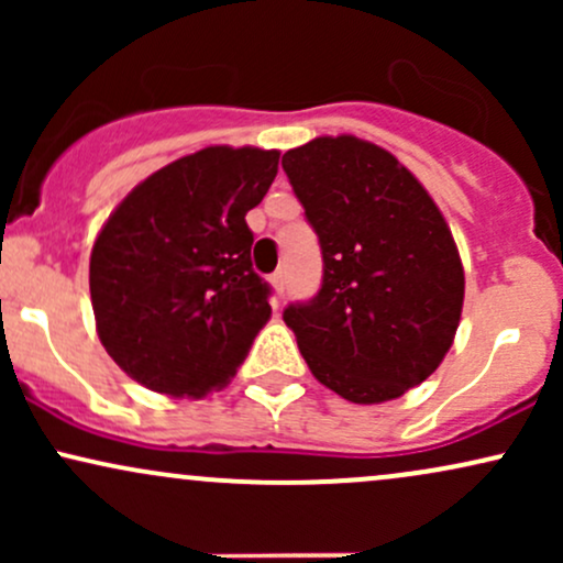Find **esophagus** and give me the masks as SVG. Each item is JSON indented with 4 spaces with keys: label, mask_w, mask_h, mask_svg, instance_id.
I'll list each match as a JSON object with an SVG mask.
<instances>
[{
    "label": "esophagus",
    "mask_w": 563,
    "mask_h": 563,
    "mask_svg": "<svg viewBox=\"0 0 563 563\" xmlns=\"http://www.w3.org/2000/svg\"><path fill=\"white\" fill-rule=\"evenodd\" d=\"M273 286H275L277 299H283V294H286V273H283V269H277L273 275Z\"/></svg>",
    "instance_id": "1"
}]
</instances>
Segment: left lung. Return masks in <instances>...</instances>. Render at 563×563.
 I'll return each instance as SVG.
<instances>
[{
  "mask_svg": "<svg viewBox=\"0 0 563 563\" xmlns=\"http://www.w3.org/2000/svg\"><path fill=\"white\" fill-rule=\"evenodd\" d=\"M318 232L322 286L288 303L312 376L357 405L402 397L437 371L463 309V264L442 211L384 147L352 134L283 156Z\"/></svg>",
  "mask_w": 563,
  "mask_h": 563,
  "instance_id": "obj_1",
  "label": "left lung"
}]
</instances>
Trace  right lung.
<instances>
[{"label": "right lung", "instance_id": "add662e5", "mask_svg": "<svg viewBox=\"0 0 563 563\" xmlns=\"http://www.w3.org/2000/svg\"><path fill=\"white\" fill-rule=\"evenodd\" d=\"M277 151L214 145L134 187L89 260L97 335L147 389L200 399L222 389L269 320L273 288L251 267L245 214L277 174Z\"/></svg>", "mask_w": 563, "mask_h": 563}]
</instances>
